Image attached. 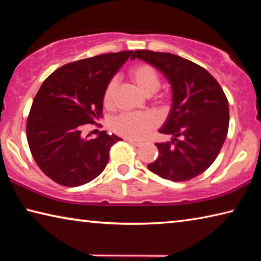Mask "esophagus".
Wrapping results in <instances>:
<instances>
[{"label":"esophagus","mask_w":261,"mask_h":261,"mask_svg":"<svg viewBox=\"0 0 261 261\" xmlns=\"http://www.w3.org/2000/svg\"><path fill=\"white\" fill-rule=\"evenodd\" d=\"M126 141H129V143L131 144V145H134V146H140V145H141V143H139V141H136V140H134V139H125Z\"/></svg>","instance_id":"esophagus-1"}]
</instances>
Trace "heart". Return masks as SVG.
Wrapping results in <instances>:
<instances>
[{
	"label": "heart",
	"instance_id": "obj_1",
	"mask_svg": "<svg viewBox=\"0 0 261 261\" xmlns=\"http://www.w3.org/2000/svg\"><path fill=\"white\" fill-rule=\"evenodd\" d=\"M132 81L145 94H153L160 87V77L152 65L139 63L130 69ZM116 78L110 79L103 92V105L110 108L114 105ZM156 125V118L149 113H124L113 121L112 129L115 134L127 139L140 140L146 137Z\"/></svg>",
	"mask_w": 261,
	"mask_h": 261
}]
</instances>
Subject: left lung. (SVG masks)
<instances>
[{
    "label": "left lung",
    "instance_id": "obj_1",
    "mask_svg": "<svg viewBox=\"0 0 261 261\" xmlns=\"http://www.w3.org/2000/svg\"><path fill=\"white\" fill-rule=\"evenodd\" d=\"M147 62L165 74L173 91V105L156 143L159 156L147 165L152 173L173 182H185L204 173L218 158L229 127L227 96L216 79L200 65L170 53L136 50L131 60Z\"/></svg>",
    "mask_w": 261,
    "mask_h": 261
}]
</instances>
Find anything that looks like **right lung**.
<instances>
[{"label": "right lung", "instance_id": "obj_1", "mask_svg": "<svg viewBox=\"0 0 261 261\" xmlns=\"http://www.w3.org/2000/svg\"><path fill=\"white\" fill-rule=\"evenodd\" d=\"M132 50L108 53L68 63L39 88L26 122V137L42 173L57 184L79 187L102 173L110 147L122 140L101 131L82 137L84 124L102 117L103 92Z\"/></svg>", "mask_w": 261, "mask_h": 261}]
</instances>
